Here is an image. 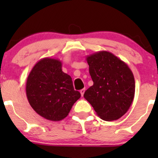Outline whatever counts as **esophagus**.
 <instances>
[{
  "mask_svg": "<svg viewBox=\"0 0 158 158\" xmlns=\"http://www.w3.org/2000/svg\"><path fill=\"white\" fill-rule=\"evenodd\" d=\"M84 92H85V89H81V90H80V93H81V95H82V96H83Z\"/></svg>",
  "mask_w": 158,
  "mask_h": 158,
  "instance_id": "esophagus-1",
  "label": "esophagus"
}]
</instances>
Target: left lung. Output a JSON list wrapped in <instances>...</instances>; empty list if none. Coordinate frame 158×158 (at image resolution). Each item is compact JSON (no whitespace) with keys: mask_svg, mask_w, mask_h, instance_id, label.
Returning a JSON list of instances; mask_svg holds the SVG:
<instances>
[{"mask_svg":"<svg viewBox=\"0 0 158 158\" xmlns=\"http://www.w3.org/2000/svg\"><path fill=\"white\" fill-rule=\"evenodd\" d=\"M93 85L84 98L102 120L120 118L130 108L135 92V77L128 65L108 51L87 56Z\"/></svg>","mask_w":158,"mask_h":158,"instance_id":"8db88e82","label":"left lung"}]
</instances>
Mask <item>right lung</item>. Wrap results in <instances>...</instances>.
<instances>
[{
  "mask_svg": "<svg viewBox=\"0 0 158 158\" xmlns=\"http://www.w3.org/2000/svg\"><path fill=\"white\" fill-rule=\"evenodd\" d=\"M26 93L30 106L41 117L52 122L63 120L81 97L74 90L72 78L62 70V62L41 59L28 75Z\"/></svg>",
  "mask_w": 158,
  "mask_h": 158,
  "instance_id": "obj_1",
  "label": "right lung"
}]
</instances>
